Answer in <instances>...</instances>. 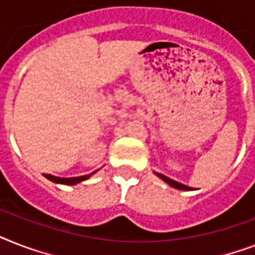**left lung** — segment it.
I'll return each mask as SVG.
<instances>
[{"mask_svg": "<svg viewBox=\"0 0 255 255\" xmlns=\"http://www.w3.org/2000/svg\"><path fill=\"white\" fill-rule=\"evenodd\" d=\"M156 175H158V177H160L161 179H163V181L166 182V183H169V185L173 186V187L178 188V190H191V187H188V186L182 185V183H179V182L173 181V179H170V178L165 177V175H163V174H160V173H156Z\"/></svg>", "mask_w": 255, "mask_h": 255, "instance_id": "1", "label": "left lung"}]
</instances>
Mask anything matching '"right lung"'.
Wrapping results in <instances>:
<instances>
[{
    "label": "right lung",
    "instance_id": "add662e5",
    "mask_svg": "<svg viewBox=\"0 0 255 255\" xmlns=\"http://www.w3.org/2000/svg\"><path fill=\"white\" fill-rule=\"evenodd\" d=\"M44 177L49 181L55 182V183H61V185H76L78 182H82L85 179H88L90 175H82V177H73V178H60V177H55V175L51 174H44Z\"/></svg>",
    "mask_w": 255,
    "mask_h": 255
}]
</instances>
